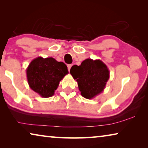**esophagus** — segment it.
<instances>
[{
    "mask_svg": "<svg viewBox=\"0 0 148 148\" xmlns=\"http://www.w3.org/2000/svg\"><path fill=\"white\" fill-rule=\"evenodd\" d=\"M72 66V64H69L68 66H67V67H68V70H69V71H70V70H71Z\"/></svg>",
    "mask_w": 148,
    "mask_h": 148,
    "instance_id": "34e87169",
    "label": "esophagus"
}]
</instances>
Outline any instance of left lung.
Masks as SVG:
<instances>
[{
  "mask_svg": "<svg viewBox=\"0 0 148 148\" xmlns=\"http://www.w3.org/2000/svg\"><path fill=\"white\" fill-rule=\"evenodd\" d=\"M70 73L77 82L82 97L92 99L104 91L110 71L101 60L86 59L79 66H72Z\"/></svg>",
  "mask_w": 148,
  "mask_h": 148,
  "instance_id": "8db88e82",
  "label": "left lung"
}]
</instances>
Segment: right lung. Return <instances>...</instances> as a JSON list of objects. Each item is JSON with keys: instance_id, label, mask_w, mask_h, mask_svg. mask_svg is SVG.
Wrapping results in <instances>:
<instances>
[{"instance_id": "1", "label": "right lung", "mask_w": 148, "mask_h": 148, "mask_svg": "<svg viewBox=\"0 0 148 148\" xmlns=\"http://www.w3.org/2000/svg\"><path fill=\"white\" fill-rule=\"evenodd\" d=\"M29 86L44 98L52 97L59 82L69 73L66 65L53 57H38L30 62L26 70Z\"/></svg>"}]
</instances>
